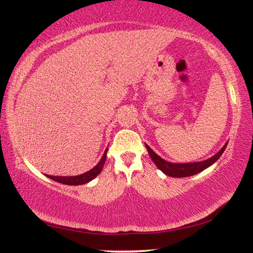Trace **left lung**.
<instances>
[{
  "label": "left lung",
  "mask_w": 253,
  "mask_h": 253,
  "mask_svg": "<svg viewBox=\"0 0 253 253\" xmlns=\"http://www.w3.org/2000/svg\"><path fill=\"white\" fill-rule=\"evenodd\" d=\"M227 144L228 143L224 144L223 147L221 148L215 155L207 159V160L199 162H186V164H174V162H169L167 160H165V159H162L161 157H159L148 145L145 144V146H146L148 154H150V157L152 160H153L155 166H157L162 172H165V174L168 176H171V177H188V176L196 175L200 171L205 170L206 168H209L210 166H212L214 164V162L219 160L224 150H226Z\"/></svg>",
  "instance_id": "obj_1"
}]
</instances>
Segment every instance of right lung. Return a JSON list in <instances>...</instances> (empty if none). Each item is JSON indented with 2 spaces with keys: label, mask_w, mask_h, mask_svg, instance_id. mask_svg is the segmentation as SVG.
<instances>
[{
  "label": "right lung",
  "mask_w": 253,
  "mask_h": 253,
  "mask_svg": "<svg viewBox=\"0 0 253 253\" xmlns=\"http://www.w3.org/2000/svg\"><path fill=\"white\" fill-rule=\"evenodd\" d=\"M107 151H105V153H103L101 160L99 161V164L95 166V167H93L91 170L84 172V174L82 175H77V176H49V175H46L47 177H49L51 179H54V181H56L58 183H62V184H67V185H82V184H86V183H88L89 181H92L93 178H95L96 176H98L100 172H101L102 168H103V165H105V161H106V157H107Z\"/></svg>",
  "instance_id": "right-lung-1"
}]
</instances>
